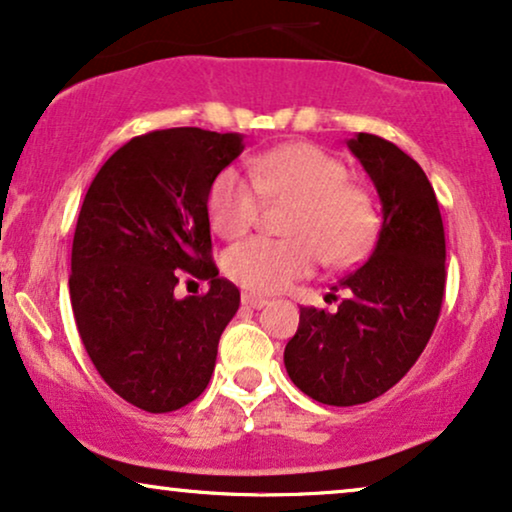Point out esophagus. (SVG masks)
Segmentation results:
<instances>
[{"label": "esophagus", "instance_id": "esophagus-1", "mask_svg": "<svg viewBox=\"0 0 512 512\" xmlns=\"http://www.w3.org/2000/svg\"><path fill=\"white\" fill-rule=\"evenodd\" d=\"M243 304L245 307H250V309H262L264 304H267V297H260V295H252V293H243Z\"/></svg>", "mask_w": 512, "mask_h": 512}]
</instances>
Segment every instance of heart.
<instances>
[{
  "label": "heart",
  "instance_id": "1",
  "mask_svg": "<svg viewBox=\"0 0 512 512\" xmlns=\"http://www.w3.org/2000/svg\"><path fill=\"white\" fill-rule=\"evenodd\" d=\"M264 200L290 205L288 238H250L226 250L224 274L255 293H278L307 276L319 260L331 267L359 262L378 234L371 191L349 181V170L314 144H283L250 160V174L226 167L212 181L208 212L215 231L241 238L260 222Z\"/></svg>",
  "mask_w": 512,
  "mask_h": 512
}]
</instances>
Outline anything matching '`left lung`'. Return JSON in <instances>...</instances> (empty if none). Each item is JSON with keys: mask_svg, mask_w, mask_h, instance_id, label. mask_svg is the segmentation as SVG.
I'll list each match as a JSON object with an SVG mask.
<instances>
[{"mask_svg": "<svg viewBox=\"0 0 512 512\" xmlns=\"http://www.w3.org/2000/svg\"><path fill=\"white\" fill-rule=\"evenodd\" d=\"M375 184L383 224L371 257L338 281L335 312L300 309L283 361L290 380L321 404H366L416 364L442 312L446 241L437 196L411 155L359 132L347 141Z\"/></svg>", "mask_w": 512, "mask_h": 512, "instance_id": "1", "label": "left lung"}]
</instances>
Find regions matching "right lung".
<instances>
[{
	"label": "right lung",
	"instance_id": "right-lung-1",
	"mask_svg": "<svg viewBox=\"0 0 512 512\" xmlns=\"http://www.w3.org/2000/svg\"><path fill=\"white\" fill-rule=\"evenodd\" d=\"M243 153L241 134L155 129L103 163L77 217L70 302L108 387L148 413L177 411L208 387L241 293L212 262V181ZM179 277L211 288L184 301Z\"/></svg>",
	"mask_w": 512,
	"mask_h": 512
}]
</instances>
